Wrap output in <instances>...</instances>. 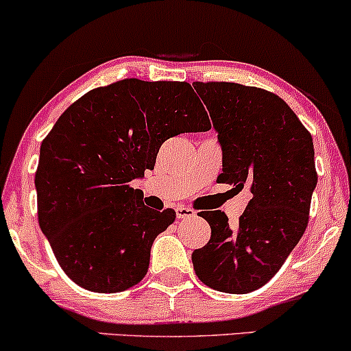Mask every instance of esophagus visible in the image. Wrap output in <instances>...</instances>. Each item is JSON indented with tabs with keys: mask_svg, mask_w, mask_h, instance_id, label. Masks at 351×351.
I'll return each mask as SVG.
<instances>
[{
	"mask_svg": "<svg viewBox=\"0 0 351 351\" xmlns=\"http://www.w3.org/2000/svg\"><path fill=\"white\" fill-rule=\"evenodd\" d=\"M175 211H176V216H178L180 219H191V217L196 216V213L188 206H176Z\"/></svg>",
	"mask_w": 351,
	"mask_h": 351,
	"instance_id": "obj_1",
	"label": "esophagus"
}]
</instances>
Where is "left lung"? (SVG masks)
I'll use <instances>...</instances> for the list:
<instances>
[{"mask_svg":"<svg viewBox=\"0 0 351 351\" xmlns=\"http://www.w3.org/2000/svg\"><path fill=\"white\" fill-rule=\"evenodd\" d=\"M223 152L219 181L249 186L236 228L224 213L201 217L211 239L191 254L208 287L247 293L267 284L299 244L317 186L312 135L279 95L234 82H195Z\"/></svg>","mask_w":351,"mask_h":351,"instance_id":"obj_1","label":"left lung"}]
</instances>
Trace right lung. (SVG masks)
<instances>
[{"instance_id": "add662e5", "label": "right lung", "mask_w": 351, "mask_h": 351, "mask_svg": "<svg viewBox=\"0 0 351 351\" xmlns=\"http://www.w3.org/2000/svg\"><path fill=\"white\" fill-rule=\"evenodd\" d=\"M211 128L188 82L125 79L87 92L43 140L38 217L62 271L87 291L114 293L147 276L155 237L175 221L130 181L153 170L165 140Z\"/></svg>"}]
</instances>
